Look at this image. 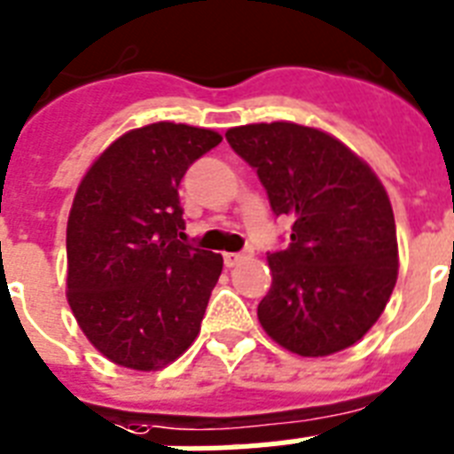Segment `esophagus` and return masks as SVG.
I'll list each match as a JSON object with an SVG mask.
<instances>
[{
    "label": "esophagus",
    "instance_id": "obj_1",
    "mask_svg": "<svg viewBox=\"0 0 454 454\" xmlns=\"http://www.w3.org/2000/svg\"><path fill=\"white\" fill-rule=\"evenodd\" d=\"M250 257V253H224V267H236V264H241Z\"/></svg>",
    "mask_w": 454,
    "mask_h": 454
}]
</instances>
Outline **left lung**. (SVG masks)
I'll use <instances>...</instances> for the list:
<instances>
[{"label": "left lung", "instance_id": "1", "mask_svg": "<svg viewBox=\"0 0 454 454\" xmlns=\"http://www.w3.org/2000/svg\"><path fill=\"white\" fill-rule=\"evenodd\" d=\"M257 171L276 215L292 220L290 243L269 253L271 290L257 317L278 346L325 357L373 327L399 271L396 227L383 183L332 134L294 122L227 129Z\"/></svg>", "mask_w": 454, "mask_h": 454}]
</instances>
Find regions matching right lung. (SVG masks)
<instances>
[{
  "mask_svg": "<svg viewBox=\"0 0 454 454\" xmlns=\"http://www.w3.org/2000/svg\"><path fill=\"white\" fill-rule=\"evenodd\" d=\"M220 141L204 127L153 122L115 138L78 185L67 223V299L114 364L162 369L200 334L223 257L178 239V187Z\"/></svg>",
  "mask_w": 454,
  "mask_h": 454,
  "instance_id": "1",
  "label": "right lung"
}]
</instances>
